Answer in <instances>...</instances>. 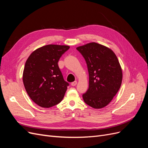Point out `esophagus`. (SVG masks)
Wrapping results in <instances>:
<instances>
[{
    "instance_id": "obj_1",
    "label": "esophagus",
    "mask_w": 148,
    "mask_h": 148,
    "mask_svg": "<svg viewBox=\"0 0 148 148\" xmlns=\"http://www.w3.org/2000/svg\"><path fill=\"white\" fill-rule=\"evenodd\" d=\"M77 82L75 81V82H73L71 83V86H76V85H77Z\"/></svg>"
}]
</instances>
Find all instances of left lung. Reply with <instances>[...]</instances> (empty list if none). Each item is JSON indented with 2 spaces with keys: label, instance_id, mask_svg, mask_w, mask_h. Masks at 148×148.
<instances>
[{
  "label": "left lung",
  "instance_id": "obj_1",
  "mask_svg": "<svg viewBox=\"0 0 148 148\" xmlns=\"http://www.w3.org/2000/svg\"><path fill=\"white\" fill-rule=\"evenodd\" d=\"M86 62L89 88L83 95L86 104L95 109L108 105L119 91L122 82V70L115 53L96 42L77 47Z\"/></svg>",
  "mask_w": 148,
  "mask_h": 148
}]
</instances>
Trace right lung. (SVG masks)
I'll use <instances>...</instances> for the list:
<instances>
[{"label": "right lung", "mask_w": 148, "mask_h": 148, "mask_svg": "<svg viewBox=\"0 0 148 148\" xmlns=\"http://www.w3.org/2000/svg\"><path fill=\"white\" fill-rule=\"evenodd\" d=\"M70 46L49 44L36 49L26 60L23 73L24 86L36 104L49 108L62 101L69 84L58 65Z\"/></svg>", "instance_id": "add662e5"}]
</instances>
